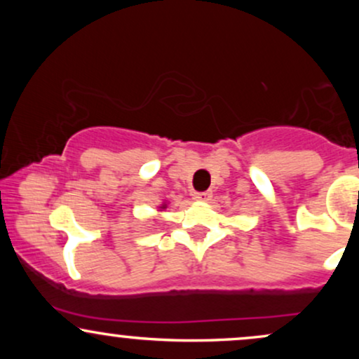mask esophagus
Listing matches in <instances>:
<instances>
[{"label": "esophagus", "instance_id": "1", "mask_svg": "<svg viewBox=\"0 0 359 359\" xmlns=\"http://www.w3.org/2000/svg\"><path fill=\"white\" fill-rule=\"evenodd\" d=\"M194 199H196V201H211L212 199V192L211 191L196 192V194H194Z\"/></svg>", "mask_w": 359, "mask_h": 359}]
</instances>
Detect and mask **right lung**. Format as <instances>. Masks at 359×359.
<instances>
[{
	"mask_svg": "<svg viewBox=\"0 0 359 359\" xmlns=\"http://www.w3.org/2000/svg\"><path fill=\"white\" fill-rule=\"evenodd\" d=\"M162 209H165V205H162Z\"/></svg>",
	"mask_w": 359,
	"mask_h": 359,
	"instance_id": "1",
	"label": "right lung"
}]
</instances>
